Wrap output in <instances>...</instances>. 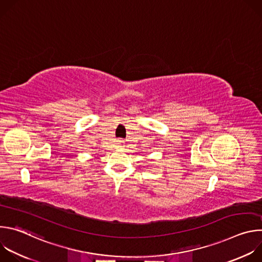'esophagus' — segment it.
Returning <instances> with one entry per match:
<instances>
[{
  "label": "esophagus",
  "mask_w": 262,
  "mask_h": 262,
  "mask_svg": "<svg viewBox=\"0 0 262 262\" xmlns=\"http://www.w3.org/2000/svg\"><path fill=\"white\" fill-rule=\"evenodd\" d=\"M118 145H119V147H122L123 146V141H121V140H119L118 141V143H117Z\"/></svg>",
  "instance_id": "obj_1"
}]
</instances>
